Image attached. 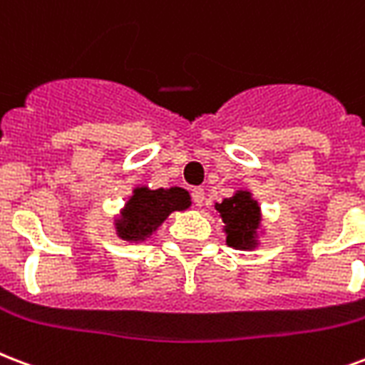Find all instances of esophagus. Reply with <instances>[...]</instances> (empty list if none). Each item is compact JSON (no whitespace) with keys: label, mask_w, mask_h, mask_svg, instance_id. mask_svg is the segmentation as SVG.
Returning a JSON list of instances; mask_svg holds the SVG:
<instances>
[{"label":"esophagus","mask_w":365,"mask_h":365,"mask_svg":"<svg viewBox=\"0 0 365 365\" xmlns=\"http://www.w3.org/2000/svg\"><path fill=\"white\" fill-rule=\"evenodd\" d=\"M191 195H193V202L197 207H202V205H205V189L195 187L193 191H191Z\"/></svg>","instance_id":"1"}]
</instances>
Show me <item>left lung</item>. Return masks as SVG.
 Segmentation results:
<instances>
[{
  "label": "left lung",
  "instance_id": "obj_1",
  "mask_svg": "<svg viewBox=\"0 0 365 365\" xmlns=\"http://www.w3.org/2000/svg\"><path fill=\"white\" fill-rule=\"evenodd\" d=\"M214 208L222 218V232L226 245L235 250H255L260 247V239L266 235L262 226V210L249 189H237L232 197L216 202Z\"/></svg>",
  "mask_w": 365,
  "mask_h": 365
}]
</instances>
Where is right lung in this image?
Masks as SVG:
<instances>
[{"mask_svg":"<svg viewBox=\"0 0 365 365\" xmlns=\"http://www.w3.org/2000/svg\"><path fill=\"white\" fill-rule=\"evenodd\" d=\"M191 207L187 189L135 185L132 193L113 218L116 237L126 243H145L160 230L172 212H183Z\"/></svg>","mask_w":365,"mask_h":365,"instance_id":"right-lung-1","label":"right lung"}]
</instances>
